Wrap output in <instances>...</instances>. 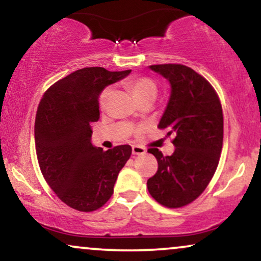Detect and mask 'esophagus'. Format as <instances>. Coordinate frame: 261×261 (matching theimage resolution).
Wrapping results in <instances>:
<instances>
[{
	"mask_svg": "<svg viewBox=\"0 0 261 261\" xmlns=\"http://www.w3.org/2000/svg\"><path fill=\"white\" fill-rule=\"evenodd\" d=\"M145 153H146L145 147H142V146H139V145L133 146V154H145Z\"/></svg>",
	"mask_w": 261,
	"mask_h": 261,
	"instance_id": "1",
	"label": "esophagus"
}]
</instances>
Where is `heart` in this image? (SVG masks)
I'll use <instances>...</instances> for the list:
<instances>
[{
  "instance_id": "b5f03b06",
  "label": "heart",
  "mask_w": 261,
  "mask_h": 261,
  "mask_svg": "<svg viewBox=\"0 0 261 261\" xmlns=\"http://www.w3.org/2000/svg\"><path fill=\"white\" fill-rule=\"evenodd\" d=\"M124 86L134 95V98L139 103L146 99L154 100L155 97H157V85L151 79H148V77H131V79L125 81ZM110 94H112V88H109V87L101 92L99 97V106L101 109L106 108Z\"/></svg>"
}]
</instances>
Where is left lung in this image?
Listing matches in <instances>:
<instances>
[{
	"label": "left lung",
	"mask_w": 261,
	"mask_h": 261,
	"mask_svg": "<svg viewBox=\"0 0 261 261\" xmlns=\"http://www.w3.org/2000/svg\"><path fill=\"white\" fill-rule=\"evenodd\" d=\"M170 83V95L158 127L174 137V153L157 158V173L147 180L151 196L170 208L193 202L214 176L223 142V114L212 86L184 65L149 66Z\"/></svg>",
	"instance_id": "8db88e82"
}]
</instances>
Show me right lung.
Returning a JSON list of instances; mask_svg holds the SVG:
<instances>
[{
	"mask_svg": "<svg viewBox=\"0 0 261 261\" xmlns=\"http://www.w3.org/2000/svg\"><path fill=\"white\" fill-rule=\"evenodd\" d=\"M130 72L81 68L54 83L39 103L34 126L39 166L54 193L74 210L101 207L130 158L128 145L103 151L91 141L92 124L99 120L101 91Z\"/></svg>",
	"mask_w": 261,
	"mask_h": 261,
	"instance_id": "right-lung-1",
	"label": "right lung"
}]
</instances>
